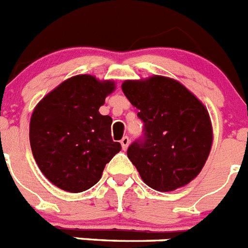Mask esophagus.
<instances>
[{
    "instance_id": "obj_1",
    "label": "esophagus",
    "mask_w": 248,
    "mask_h": 248,
    "mask_svg": "<svg viewBox=\"0 0 248 248\" xmlns=\"http://www.w3.org/2000/svg\"><path fill=\"white\" fill-rule=\"evenodd\" d=\"M129 143H130V140H129L128 137H123L122 140H120V144H122L123 150H126V149H128Z\"/></svg>"
}]
</instances>
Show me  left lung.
I'll list each match as a JSON object with an SVG mask.
<instances>
[{
	"label": "left lung",
	"mask_w": 248,
	"mask_h": 248,
	"mask_svg": "<svg viewBox=\"0 0 248 248\" xmlns=\"http://www.w3.org/2000/svg\"><path fill=\"white\" fill-rule=\"evenodd\" d=\"M122 89L144 123V139L126 152L143 182L159 192L187 186L200 174L212 148L207 108L167 76L125 80Z\"/></svg>",
	"instance_id": "1"
}]
</instances>
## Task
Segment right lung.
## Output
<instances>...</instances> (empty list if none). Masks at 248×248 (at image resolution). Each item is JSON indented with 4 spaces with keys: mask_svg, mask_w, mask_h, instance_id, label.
Wrapping results in <instances>:
<instances>
[{
    "mask_svg": "<svg viewBox=\"0 0 248 248\" xmlns=\"http://www.w3.org/2000/svg\"><path fill=\"white\" fill-rule=\"evenodd\" d=\"M115 90L113 80L76 75L36 105L30 145L42 174L60 189L80 193L96 185L122 145L111 139V118L99 108Z\"/></svg>",
    "mask_w": 248,
    "mask_h": 248,
    "instance_id": "obj_1",
    "label": "right lung"
}]
</instances>
